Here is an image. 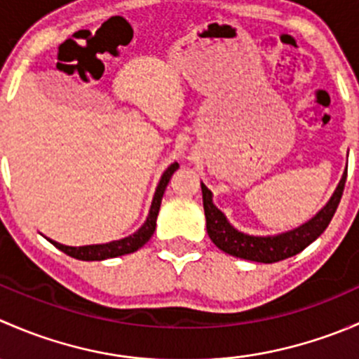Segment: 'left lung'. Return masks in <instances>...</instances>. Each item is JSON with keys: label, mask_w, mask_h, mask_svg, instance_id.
Instances as JSON below:
<instances>
[{"label": "left lung", "mask_w": 359, "mask_h": 359, "mask_svg": "<svg viewBox=\"0 0 359 359\" xmlns=\"http://www.w3.org/2000/svg\"><path fill=\"white\" fill-rule=\"evenodd\" d=\"M347 170L344 172L339 186H337L334 196L330 201L309 220L302 224L297 229L288 231V233L278 234V236H250V234L240 233L234 229L224 213L213 205L212 193L206 189L205 184H201L203 191V208H205L206 217V233L210 240L217 245L222 252L229 253L233 257H240L245 260H253V262L273 264L280 260L288 259V257L297 255L304 248L309 247L321 233L328 227L332 217H334L337 206H339L340 198H342L344 186H346Z\"/></svg>", "instance_id": "1"}]
</instances>
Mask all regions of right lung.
<instances>
[{
    "mask_svg": "<svg viewBox=\"0 0 359 359\" xmlns=\"http://www.w3.org/2000/svg\"><path fill=\"white\" fill-rule=\"evenodd\" d=\"M177 168H179V163H173V165H170L168 168H166V172L161 175V180H159L158 189L156 193H154V200H153V205H151L147 220L144 222V226L140 227L137 233L132 234V236L123 238V240H118V241H111V243L85 245V247H67V245L57 243V241L53 240H50V243L55 245L59 250H62V252L67 253L69 257H74V259H79V260H106V259H112V257L125 255V253L137 252V250L144 247V245H146L147 241L151 240V236L154 234L163 193H165L166 186H168L170 179H172L173 172H175Z\"/></svg>",
    "mask_w": 359,
    "mask_h": 359,
    "instance_id": "obj_1",
    "label": "right lung"
}]
</instances>
